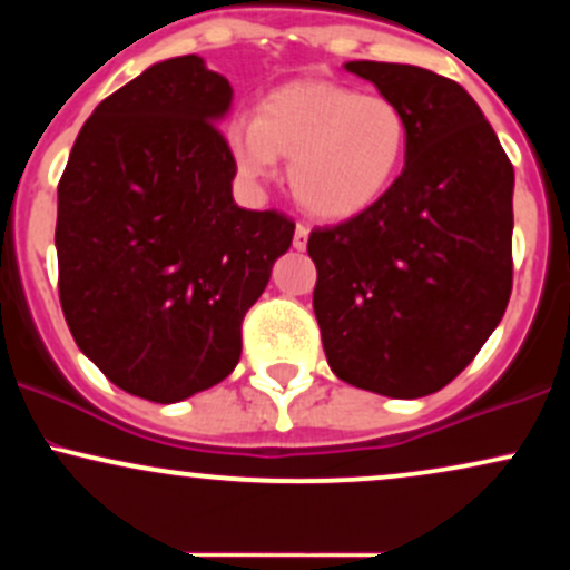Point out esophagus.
Wrapping results in <instances>:
<instances>
[{
  "instance_id": "34e87169",
  "label": "esophagus",
  "mask_w": 570,
  "mask_h": 570,
  "mask_svg": "<svg viewBox=\"0 0 570 570\" xmlns=\"http://www.w3.org/2000/svg\"><path fill=\"white\" fill-rule=\"evenodd\" d=\"M307 235H311V230H307L305 225H297V227H294V240H292V246L297 248V252H305V246H307Z\"/></svg>"
}]
</instances>
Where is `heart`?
Wrapping results in <instances>:
<instances>
[{"label":"heart","mask_w":570,"mask_h":570,"mask_svg":"<svg viewBox=\"0 0 570 570\" xmlns=\"http://www.w3.org/2000/svg\"><path fill=\"white\" fill-rule=\"evenodd\" d=\"M235 171L248 185L292 160V193L307 214L353 219L394 187L410 153V120L396 101L330 80L271 90L257 117L227 130Z\"/></svg>","instance_id":"obj_1"}]
</instances>
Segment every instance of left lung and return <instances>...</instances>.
Masks as SVG:
<instances>
[{
    "label": "left lung",
    "mask_w": 570,
    "mask_h": 570,
    "mask_svg": "<svg viewBox=\"0 0 570 570\" xmlns=\"http://www.w3.org/2000/svg\"><path fill=\"white\" fill-rule=\"evenodd\" d=\"M410 120V153L370 212L316 227L313 311L340 381L394 399L469 367L512 294L514 168L461 85L410 63L348 61Z\"/></svg>",
    "instance_id": "left-lung-1"
}]
</instances>
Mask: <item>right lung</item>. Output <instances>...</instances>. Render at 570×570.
Returning <instances> with one entry per match:
<instances>
[{
    "instance_id": "right-lung-1",
    "label": "right lung",
    "mask_w": 570,
    "mask_h": 570,
    "mask_svg": "<svg viewBox=\"0 0 570 570\" xmlns=\"http://www.w3.org/2000/svg\"><path fill=\"white\" fill-rule=\"evenodd\" d=\"M233 88L200 56L153 63L88 117L58 181V294L117 389L174 404L240 358V322L294 222L233 200Z\"/></svg>"
}]
</instances>
